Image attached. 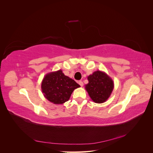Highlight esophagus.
I'll return each mask as SVG.
<instances>
[{
  "label": "esophagus",
  "mask_w": 153,
  "mask_h": 153,
  "mask_svg": "<svg viewBox=\"0 0 153 153\" xmlns=\"http://www.w3.org/2000/svg\"><path fill=\"white\" fill-rule=\"evenodd\" d=\"M78 84H79L81 87H82L83 85H84V83H83L82 81H78Z\"/></svg>",
  "instance_id": "1"
}]
</instances>
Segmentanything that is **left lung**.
I'll return each mask as SVG.
<instances>
[{"instance_id": "1", "label": "left lung", "mask_w": 153, "mask_h": 153, "mask_svg": "<svg viewBox=\"0 0 153 153\" xmlns=\"http://www.w3.org/2000/svg\"><path fill=\"white\" fill-rule=\"evenodd\" d=\"M89 83L85 89L91 100L96 103H103L108 99L113 91L114 83L106 73L96 71L88 76Z\"/></svg>"}]
</instances>
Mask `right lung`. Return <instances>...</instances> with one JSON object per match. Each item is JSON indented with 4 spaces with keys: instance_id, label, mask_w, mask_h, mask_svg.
Here are the masks:
<instances>
[{
    "instance_id": "right-lung-1",
    "label": "right lung",
    "mask_w": 153,
    "mask_h": 153,
    "mask_svg": "<svg viewBox=\"0 0 153 153\" xmlns=\"http://www.w3.org/2000/svg\"><path fill=\"white\" fill-rule=\"evenodd\" d=\"M80 85L66 76L61 69L45 75L41 82V91L46 99L55 105L68 101L73 91Z\"/></svg>"
}]
</instances>
